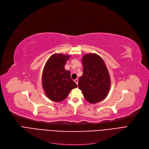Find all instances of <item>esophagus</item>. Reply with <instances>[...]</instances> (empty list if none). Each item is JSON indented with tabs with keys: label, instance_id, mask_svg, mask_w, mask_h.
Returning a JSON list of instances; mask_svg holds the SVG:
<instances>
[{
	"label": "esophagus",
	"instance_id": "esophagus-1",
	"mask_svg": "<svg viewBox=\"0 0 149 149\" xmlns=\"http://www.w3.org/2000/svg\"><path fill=\"white\" fill-rule=\"evenodd\" d=\"M74 82L76 83V84L78 85V79H74Z\"/></svg>",
	"mask_w": 149,
	"mask_h": 149
}]
</instances>
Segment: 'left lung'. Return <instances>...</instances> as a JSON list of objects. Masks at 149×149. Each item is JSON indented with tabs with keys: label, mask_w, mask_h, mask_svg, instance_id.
<instances>
[{
	"label": "left lung",
	"mask_w": 149,
	"mask_h": 149,
	"mask_svg": "<svg viewBox=\"0 0 149 149\" xmlns=\"http://www.w3.org/2000/svg\"><path fill=\"white\" fill-rule=\"evenodd\" d=\"M83 74L78 81V87L85 99L91 104L104 100L110 89V78L106 65L99 55L89 54L82 58Z\"/></svg>",
	"instance_id": "1"
}]
</instances>
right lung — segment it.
<instances>
[{
  "instance_id": "right-lung-1",
  "label": "right lung",
  "mask_w": 149,
  "mask_h": 149,
  "mask_svg": "<svg viewBox=\"0 0 149 149\" xmlns=\"http://www.w3.org/2000/svg\"><path fill=\"white\" fill-rule=\"evenodd\" d=\"M70 55L55 54L46 62L42 72V84L45 94L51 100L59 102L65 100L77 85L71 79L70 71L65 69Z\"/></svg>"
}]
</instances>
